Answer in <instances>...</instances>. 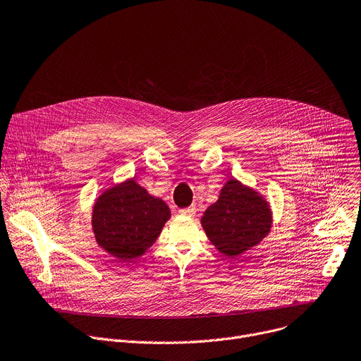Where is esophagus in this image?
<instances>
[{"mask_svg":"<svg viewBox=\"0 0 361 361\" xmlns=\"http://www.w3.org/2000/svg\"><path fill=\"white\" fill-rule=\"evenodd\" d=\"M179 214L183 215V216H193V215L197 214V208H195V205H190V207H188V208L180 209Z\"/></svg>","mask_w":361,"mask_h":361,"instance_id":"esophagus-1","label":"esophagus"}]
</instances>
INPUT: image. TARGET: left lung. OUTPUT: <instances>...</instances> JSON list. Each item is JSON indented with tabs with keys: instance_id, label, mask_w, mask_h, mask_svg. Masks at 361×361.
Masks as SVG:
<instances>
[{
	"instance_id": "left-lung-1",
	"label": "left lung",
	"mask_w": 361,
	"mask_h": 361,
	"mask_svg": "<svg viewBox=\"0 0 361 361\" xmlns=\"http://www.w3.org/2000/svg\"><path fill=\"white\" fill-rule=\"evenodd\" d=\"M273 224L270 204L259 190L230 178L216 202L201 218V226L216 250L238 257L263 241Z\"/></svg>"
}]
</instances>
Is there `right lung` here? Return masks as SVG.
I'll list each match as a JSON object with an SVG mask.
<instances>
[{
	"mask_svg": "<svg viewBox=\"0 0 361 361\" xmlns=\"http://www.w3.org/2000/svg\"><path fill=\"white\" fill-rule=\"evenodd\" d=\"M171 209L128 178L104 189L92 205L91 226L98 245L120 262L143 256L160 235Z\"/></svg>",
	"mask_w": 361,
	"mask_h": 361,
	"instance_id": "1",
	"label": "right lung"
}]
</instances>
